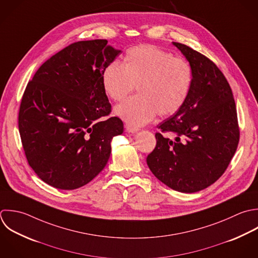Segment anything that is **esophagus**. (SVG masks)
<instances>
[{"label":"esophagus","instance_id":"34e87169","mask_svg":"<svg viewBox=\"0 0 258 258\" xmlns=\"http://www.w3.org/2000/svg\"><path fill=\"white\" fill-rule=\"evenodd\" d=\"M125 130H126V132H128V133L135 134V133H138L141 128H139V127H137V126H134V125H131V124H126V125H125Z\"/></svg>","mask_w":258,"mask_h":258}]
</instances>
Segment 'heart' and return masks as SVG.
Masks as SVG:
<instances>
[{
  "label": "heart",
  "instance_id": "obj_1",
  "mask_svg": "<svg viewBox=\"0 0 258 258\" xmlns=\"http://www.w3.org/2000/svg\"><path fill=\"white\" fill-rule=\"evenodd\" d=\"M102 86L113 101L124 99L135 86L139 94L118 104L114 112L134 126L177 113L185 104L193 83V70L182 57L154 45L130 48L122 64L111 63L102 72Z\"/></svg>",
  "mask_w": 258,
  "mask_h": 258
}]
</instances>
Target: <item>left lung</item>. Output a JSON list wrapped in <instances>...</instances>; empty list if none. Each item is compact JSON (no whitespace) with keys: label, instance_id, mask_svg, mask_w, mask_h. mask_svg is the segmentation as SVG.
Listing matches in <instances>:
<instances>
[{"label":"left lung","instance_id":"obj_1","mask_svg":"<svg viewBox=\"0 0 258 258\" xmlns=\"http://www.w3.org/2000/svg\"><path fill=\"white\" fill-rule=\"evenodd\" d=\"M193 70L183 107L158 125L157 145L148 156L152 173L183 193L201 191L226 171L240 137L231 87L217 65L191 47L173 42Z\"/></svg>","mask_w":258,"mask_h":258}]
</instances>
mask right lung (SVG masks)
Returning <instances> with one entry per match:
<instances>
[{"label":"right lung","instance_id":"add662e5","mask_svg":"<svg viewBox=\"0 0 258 258\" xmlns=\"http://www.w3.org/2000/svg\"><path fill=\"white\" fill-rule=\"evenodd\" d=\"M107 40L74 42L46 60L26 86L19 132L28 164L48 185L74 190L105 167L110 141L123 122L107 117L111 104L102 72L120 53Z\"/></svg>","mask_w":258,"mask_h":258}]
</instances>
